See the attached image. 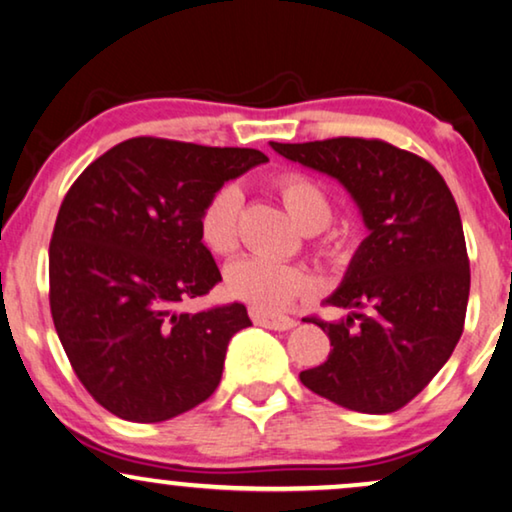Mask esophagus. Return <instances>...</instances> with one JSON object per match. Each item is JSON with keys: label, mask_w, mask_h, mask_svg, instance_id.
<instances>
[{"label": "esophagus", "mask_w": 512, "mask_h": 512, "mask_svg": "<svg viewBox=\"0 0 512 512\" xmlns=\"http://www.w3.org/2000/svg\"><path fill=\"white\" fill-rule=\"evenodd\" d=\"M251 321L256 325H263V328H270V330H291L295 328V318H288V316H277V314H268V311H261V309H251Z\"/></svg>", "instance_id": "esophagus-1"}]
</instances>
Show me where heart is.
<instances>
[{"label": "heart", "instance_id": "heart-1", "mask_svg": "<svg viewBox=\"0 0 512 512\" xmlns=\"http://www.w3.org/2000/svg\"><path fill=\"white\" fill-rule=\"evenodd\" d=\"M277 194L288 217L302 233H318L328 226L332 207L325 191L305 175H281ZM242 191L235 184H224L210 196L201 214V238L212 254H231L238 247V214ZM309 272L300 265L272 261L263 256H247L233 263L226 272V288L233 298L261 311H277L295 298L311 291Z\"/></svg>", "mask_w": 512, "mask_h": 512}]
</instances>
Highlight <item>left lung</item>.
Masks as SVG:
<instances>
[{
	"label": "left lung",
	"instance_id": "obj_1",
	"mask_svg": "<svg viewBox=\"0 0 512 512\" xmlns=\"http://www.w3.org/2000/svg\"><path fill=\"white\" fill-rule=\"evenodd\" d=\"M270 145L335 177L367 228L325 300L348 314L305 318L330 337L332 351L300 381L351 411L402 409L446 365L464 330L471 274L455 198L429 161L383 140Z\"/></svg>",
	"mask_w": 512,
	"mask_h": 512
}]
</instances>
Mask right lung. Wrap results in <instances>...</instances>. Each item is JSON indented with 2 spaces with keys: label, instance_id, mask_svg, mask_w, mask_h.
Returning a JSON list of instances; mask_svg holds the SVG:
<instances>
[{
  "label": "right lung",
  "instance_id": "obj_1",
  "mask_svg": "<svg viewBox=\"0 0 512 512\" xmlns=\"http://www.w3.org/2000/svg\"><path fill=\"white\" fill-rule=\"evenodd\" d=\"M268 161L249 147L131 138L73 182L50 240V311L73 372L103 409L161 422L217 390L242 302L196 314L221 272L201 238L205 203Z\"/></svg>",
  "mask_w": 512,
  "mask_h": 512
}]
</instances>
